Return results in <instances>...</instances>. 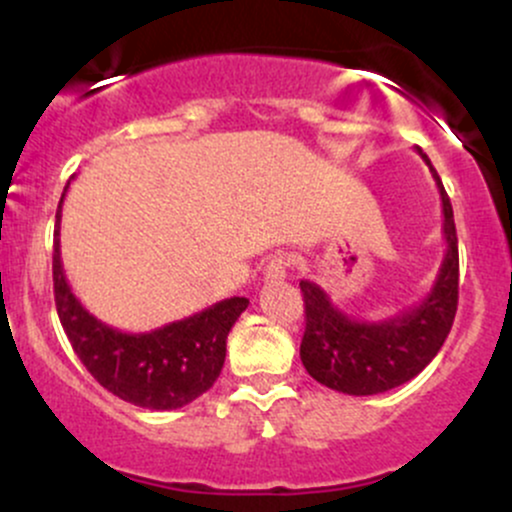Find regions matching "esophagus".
<instances>
[{
    "instance_id": "1",
    "label": "esophagus",
    "mask_w": 512,
    "mask_h": 512,
    "mask_svg": "<svg viewBox=\"0 0 512 512\" xmlns=\"http://www.w3.org/2000/svg\"><path fill=\"white\" fill-rule=\"evenodd\" d=\"M291 264H293L291 255H286V252H276L272 260L267 262V269H264V279H267V281L284 279V276L289 274Z\"/></svg>"
}]
</instances>
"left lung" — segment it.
Returning a JSON list of instances; mask_svg holds the SVG:
<instances>
[{"label":"left lung","instance_id":"8db88e82","mask_svg":"<svg viewBox=\"0 0 512 512\" xmlns=\"http://www.w3.org/2000/svg\"><path fill=\"white\" fill-rule=\"evenodd\" d=\"M416 151L431 168L438 185L443 202V236L448 245L431 291L397 315L366 322L337 308L315 281H301L305 301L301 361L317 383L344 395H378L419 375L436 358L455 320L460 257L452 204L428 156L421 149Z\"/></svg>","mask_w":512,"mask_h":512}]
</instances>
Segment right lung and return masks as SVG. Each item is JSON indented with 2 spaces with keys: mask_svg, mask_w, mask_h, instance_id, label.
<instances>
[{
  "mask_svg": "<svg viewBox=\"0 0 512 512\" xmlns=\"http://www.w3.org/2000/svg\"><path fill=\"white\" fill-rule=\"evenodd\" d=\"M67 190L69 182L55 216L52 281L57 315L76 356L105 390L142 409L170 411L195 402L219 378L228 332L250 301L226 298L151 332H122L105 325L81 305L64 276L60 223Z\"/></svg>",
  "mask_w": 512,
  "mask_h": 512,
  "instance_id": "add662e5",
  "label": "right lung"
}]
</instances>
